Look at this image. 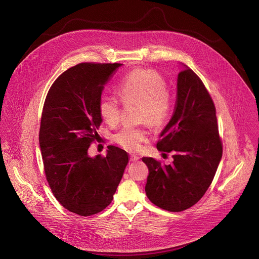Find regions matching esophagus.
<instances>
[{
	"instance_id": "1",
	"label": "esophagus",
	"mask_w": 259,
	"mask_h": 259,
	"mask_svg": "<svg viewBox=\"0 0 259 259\" xmlns=\"http://www.w3.org/2000/svg\"><path fill=\"white\" fill-rule=\"evenodd\" d=\"M131 161H133V162H135V161H138L139 160V157L138 156H135V155H131Z\"/></svg>"
}]
</instances>
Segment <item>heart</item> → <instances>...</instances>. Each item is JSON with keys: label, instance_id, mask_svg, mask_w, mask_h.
<instances>
[{"label": "heart", "instance_id": "1", "mask_svg": "<svg viewBox=\"0 0 259 259\" xmlns=\"http://www.w3.org/2000/svg\"><path fill=\"white\" fill-rule=\"evenodd\" d=\"M166 80L154 69L137 68L129 72L120 84L119 90L124 102L141 103L139 121H146L154 127L163 126L170 115L171 100ZM101 118L109 126L120 121V101L112 95L103 94L98 102ZM149 138V131L143 128L124 127L115 140L130 152L140 149L141 143Z\"/></svg>", "mask_w": 259, "mask_h": 259}]
</instances>
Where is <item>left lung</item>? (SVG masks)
<instances>
[{"instance_id":"8db88e82","label":"left lung","mask_w":259,"mask_h":259,"mask_svg":"<svg viewBox=\"0 0 259 259\" xmlns=\"http://www.w3.org/2000/svg\"><path fill=\"white\" fill-rule=\"evenodd\" d=\"M216 109L201 79L187 65L177 77L174 113L157 143L160 152H173V163L163 165L142 158L149 168L147 198L156 206L180 212L204 196L223 157Z\"/></svg>"}]
</instances>
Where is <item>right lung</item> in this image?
Wrapping results in <instances>:
<instances>
[{
	"instance_id": "obj_1",
	"label": "right lung",
	"mask_w": 259,
	"mask_h": 259,
	"mask_svg": "<svg viewBox=\"0 0 259 259\" xmlns=\"http://www.w3.org/2000/svg\"><path fill=\"white\" fill-rule=\"evenodd\" d=\"M121 63H79L52 84L43 106L39 134L44 170L57 201L68 211L90 216L114 199L128 154L109 145L105 157H90L102 119L98 102Z\"/></svg>"
}]
</instances>
